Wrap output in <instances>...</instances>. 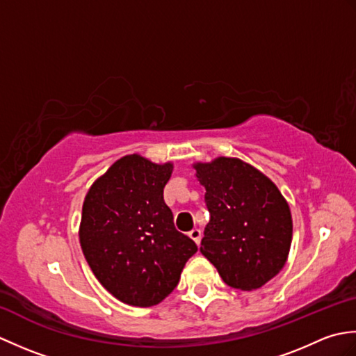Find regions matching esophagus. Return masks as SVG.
I'll return each instance as SVG.
<instances>
[{
	"label": "esophagus",
	"instance_id": "1",
	"mask_svg": "<svg viewBox=\"0 0 356 356\" xmlns=\"http://www.w3.org/2000/svg\"><path fill=\"white\" fill-rule=\"evenodd\" d=\"M188 236H190L194 241H195V243H197V245H200V238H202V231L199 229V228H194V229H191L190 231V234H188Z\"/></svg>",
	"mask_w": 356,
	"mask_h": 356
}]
</instances>
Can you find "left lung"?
I'll return each instance as SVG.
<instances>
[{
    "instance_id": "1",
    "label": "left lung",
    "mask_w": 356,
    "mask_h": 356,
    "mask_svg": "<svg viewBox=\"0 0 356 356\" xmlns=\"http://www.w3.org/2000/svg\"><path fill=\"white\" fill-rule=\"evenodd\" d=\"M194 168L207 190L209 211L200 252L228 286L259 289L287 260L292 241L289 205L263 172L240 159L218 157Z\"/></svg>"
}]
</instances>
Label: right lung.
Here are the masks:
<instances>
[{
    "mask_svg": "<svg viewBox=\"0 0 356 356\" xmlns=\"http://www.w3.org/2000/svg\"><path fill=\"white\" fill-rule=\"evenodd\" d=\"M172 163L119 159L90 188L79 240L95 277L113 297L148 307L168 297L197 245L174 228L163 188Z\"/></svg>",
    "mask_w": 356,
    "mask_h": 356,
    "instance_id": "add662e5",
    "label": "right lung"
}]
</instances>
